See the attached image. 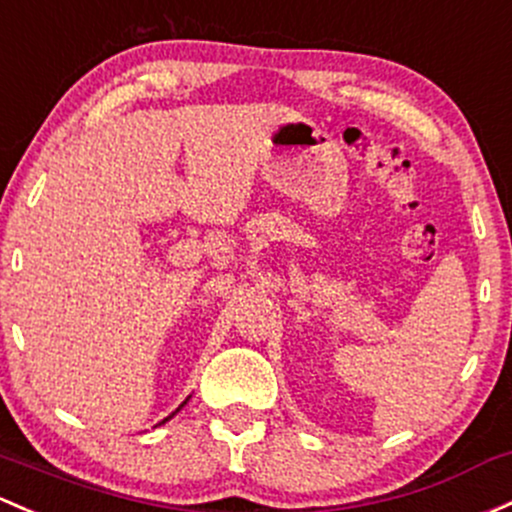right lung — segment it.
I'll use <instances>...</instances> for the list:
<instances>
[{
	"label": "right lung",
	"mask_w": 512,
	"mask_h": 512,
	"mask_svg": "<svg viewBox=\"0 0 512 512\" xmlns=\"http://www.w3.org/2000/svg\"><path fill=\"white\" fill-rule=\"evenodd\" d=\"M184 405H186V402H184ZM184 405H181V407H184ZM181 407H179V410H181ZM174 414H176V412H174ZM174 414H169V417H166V419H164V422H169V419H171V417H174ZM164 422H161V424H164Z\"/></svg>",
	"instance_id": "add662e5"
}]
</instances>
